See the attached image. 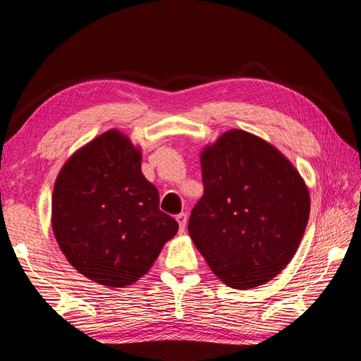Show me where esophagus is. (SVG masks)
<instances>
[{
	"label": "esophagus",
	"mask_w": 361,
	"mask_h": 361,
	"mask_svg": "<svg viewBox=\"0 0 361 361\" xmlns=\"http://www.w3.org/2000/svg\"><path fill=\"white\" fill-rule=\"evenodd\" d=\"M187 214H179V215H176V221L179 223V231H180V233L182 232H185V227H187Z\"/></svg>",
	"instance_id": "34e87169"
}]
</instances>
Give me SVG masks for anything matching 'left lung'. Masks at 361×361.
Wrapping results in <instances>:
<instances>
[{"instance_id":"obj_1","label":"left lung","mask_w":361,"mask_h":361,"mask_svg":"<svg viewBox=\"0 0 361 361\" xmlns=\"http://www.w3.org/2000/svg\"><path fill=\"white\" fill-rule=\"evenodd\" d=\"M204 192L188 233L224 285L250 289L274 279L297 253L310 214L304 179L281 152L231 129L200 154Z\"/></svg>"}]
</instances>
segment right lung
<instances>
[{
    "label": "right lung",
    "mask_w": 361,
    "mask_h": 361,
    "mask_svg": "<svg viewBox=\"0 0 361 361\" xmlns=\"http://www.w3.org/2000/svg\"><path fill=\"white\" fill-rule=\"evenodd\" d=\"M54 236L69 264L106 288L133 285L178 233L141 173V149L118 129L97 135L64 162L52 192Z\"/></svg>",
    "instance_id": "obj_1"
}]
</instances>
